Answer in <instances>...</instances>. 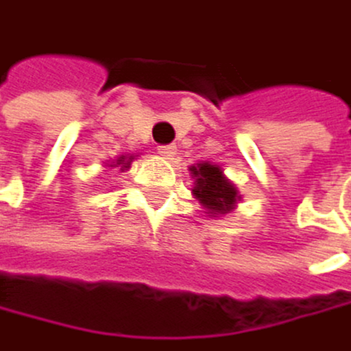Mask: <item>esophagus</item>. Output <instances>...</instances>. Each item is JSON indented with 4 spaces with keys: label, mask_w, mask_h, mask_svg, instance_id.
Returning a JSON list of instances; mask_svg holds the SVG:
<instances>
[{
    "label": "esophagus",
    "mask_w": 351,
    "mask_h": 351,
    "mask_svg": "<svg viewBox=\"0 0 351 351\" xmlns=\"http://www.w3.org/2000/svg\"><path fill=\"white\" fill-rule=\"evenodd\" d=\"M158 154L165 158H173L176 156V145H158Z\"/></svg>",
    "instance_id": "34e87169"
}]
</instances>
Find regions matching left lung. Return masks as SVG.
<instances>
[{"label":"left lung","mask_w":351,"mask_h":351,"mask_svg":"<svg viewBox=\"0 0 351 351\" xmlns=\"http://www.w3.org/2000/svg\"><path fill=\"white\" fill-rule=\"evenodd\" d=\"M193 176L197 178V184L193 189L199 204H204L210 213H228L237 204L239 195L232 182L223 178V171L217 165L202 162L191 169Z\"/></svg>","instance_id":"left-lung-1"}]
</instances>
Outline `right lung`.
I'll use <instances>...</instances> for the list:
<instances>
[{
  "label": "right lung",
  "mask_w": 351,
  "mask_h": 351,
  "mask_svg": "<svg viewBox=\"0 0 351 351\" xmlns=\"http://www.w3.org/2000/svg\"><path fill=\"white\" fill-rule=\"evenodd\" d=\"M117 165H123V167H128V165H130V162H123V160H119V162H117Z\"/></svg>",
  "instance_id": "1"
}]
</instances>
